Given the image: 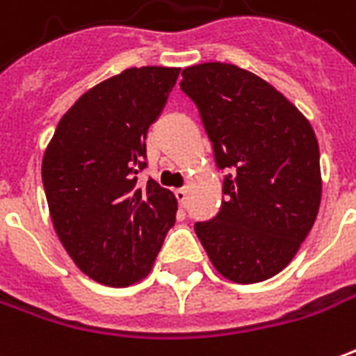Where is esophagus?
Listing matches in <instances>:
<instances>
[{"instance_id": "34e87169", "label": "esophagus", "mask_w": 356, "mask_h": 356, "mask_svg": "<svg viewBox=\"0 0 356 356\" xmlns=\"http://www.w3.org/2000/svg\"><path fill=\"white\" fill-rule=\"evenodd\" d=\"M186 195H188V191H186V188H177V191H175V196H177V200L181 206H185Z\"/></svg>"}]
</instances>
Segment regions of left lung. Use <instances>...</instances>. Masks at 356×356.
I'll list each match as a JSON object with an SVG mask.
<instances>
[{
	"mask_svg": "<svg viewBox=\"0 0 356 356\" xmlns=\"http://www.w3.org/2000/svg\"><path fill=\"white\" fill-rule=\"evenodd\" d=\"M181 88L200 109L225 200L195 231L229 282L258 283L293 260L322 200L314 129L275 86L231 63L183 69Z\"/></svg>",
	"mask_w": 356,
	"mask_h": 356,
	"instance_id": "obj_1",
	"label": "left lung"
}]
</instances>
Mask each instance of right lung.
<instances>
[{
    "mask_svg": "<svg viewBox=\"0 0 356 356\" xmlns=\"http://www.w3.org/2000/svg\"><path fill=\"white\" fill-rule=\"evenodd\" d=\"M179 67H131L92 86L59 119L42 160L61 245L90 280L127 287L152 270L177 198L154 179L138 185L146 133Z\"/></svg>",
    "mask_w": 356,
    "mask_h": 356,
    "instance_id": "1",
    "label": "right lung"
}]
</instances>
